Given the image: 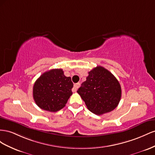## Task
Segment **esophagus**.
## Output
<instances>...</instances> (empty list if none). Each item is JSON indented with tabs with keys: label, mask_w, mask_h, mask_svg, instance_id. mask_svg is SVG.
Segmentation results:
<instances>
[{
	"label": "esophagus",
	"mask_w": 155,
	"mask_h": 155,
	"mask_svg": "<svg viewBox=\"0 0 155 155\" xmlns=\"http://www.w3.org/2000/svg\"><path fill=\"white\" fill-rule=\"evenodd\" d=\"M80 86H81V84L80 83H77V84H74V86H73V88L72 89V91H73V92H75V91H77V89L78 88L80 87Z\"/></svg>",
	"instance_id": "1"
}]
</instances>
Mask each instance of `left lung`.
<instances>
[{"label": "left lung", "mask_w": 155, "mask_h": 155, "mask_svg": "<svg viewBox=\"0 0 155 155\" xmlns=\"http://www.w3.org/2000/svg\"><path fill=\"white\" fill-rule=\"evenodd\" d=\"M88 74L86 81L77 91L87 109L97 115L112 111L121 100V88L119 81L101 66L94 68Z\"/></svg>", "instance_id": "1"}]
</instances>
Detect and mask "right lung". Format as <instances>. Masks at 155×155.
I'll return each instance as SVG.
<instances>
[{"label":"right lung","mask_w":155,"mask_h":155,"mask_svg":"<svg viewBox=\"0 0 155 155\" xmlns=\"http://www.w3.org/2000/svg\"><path fill=\"white\" fill-rule=\"evenodd\" d=\"M71 77L64 75L61 69H53L43 73L35 82L33 98L42 110L56 112L62 109L73 92Z\"/></svg>","instance_id":"right-lung-1"}]
</instances>
